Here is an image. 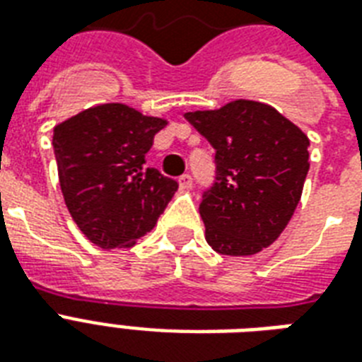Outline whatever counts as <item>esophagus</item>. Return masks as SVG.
<instances>
[{
  "label": "esophagus",
  "mask_w": 362,
  "mask_h": 362,
  "mask_svg": "<svg viewBox=\"0 0 362 362\" xmlns=\"http://www.w3.org/2000/svg\"><path fill=\"white\" fill-rule=\"evenodd\" d=\"M193 184V178L189 175H182L180 178H178V186H180V189H189Z\"/></svg>",
  "instance_id": "1"
}]
</instances>
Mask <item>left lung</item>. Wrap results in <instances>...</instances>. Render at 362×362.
I'll use <instances>...</instances> for the list:
<instances>
[{
    "instance_id": "1",
    "label": "left lung",
    "mask_w": 362,
    "mask_h": 362,
    "mask_svg": "<svg viewBox=\"0 0 362 362\" xmlns=\"http://www.w3.org/2000/svg\"><path fill=\"white\" fill-rule=\"evenodd\" d=\"M186 118L216 148L218 175L199 206L204 238L221 255L259 253L280 237L300 201L308 136L274 107L252 99Z\"/></svg>"
}]
</instances>
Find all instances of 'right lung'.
<instances>
[{"label":"right lung","instance_id":"obj_1","mask_svg":"<svg viewBox=\"0 0 362 362\" xmlns=\"http://www.w3.org/2000/svg\"><path fill=\"white\" fill-rule=\"evenodd\" d=\"M169 122L124 103L95 105L54 127L59 187L71 218L101 250L131 247L152 231L176 184L146 165Z\"/></svg>","mask_w":362,"mask_h":362}]
</instances>
